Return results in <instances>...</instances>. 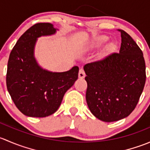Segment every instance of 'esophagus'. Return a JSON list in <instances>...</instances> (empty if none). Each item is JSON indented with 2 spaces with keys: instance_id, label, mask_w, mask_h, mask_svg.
Returning <instances> with one entry per match:
<instances>
[{
  "instance_id": "1",
  "label": "esophagus",
  "mask_w": 150,
  "mask_h": 150,
  "mask_svg": "<svg viewBox=\"0 0 150 150\" xmlns=\"http://www.w3.org/2000/svg\"><path fill=\"white\" fill-rule=\"evenodd\" d=\"M85 76H86V73H85L84 70L83 69H81L79 71V73H78V77H79V78L83 79V78H85Z\"/></svg>"
}]
</instances>
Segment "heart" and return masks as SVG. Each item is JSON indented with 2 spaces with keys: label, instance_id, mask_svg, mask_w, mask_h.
<instances>
[{
  "label": "heart",
  "instance_id": "1",
  "mask_svg": "<svg viewBox=\"0 0 150 150\" xmlns=\"http://www.w3.org/2000/svg\"><path fill=\"white\" fill-rule=\"evenodd\" d=\"M108 39L109 38L106 35L100 36V37L98 38V39H96V40L93 43V44H92V46H99V45L107 42V40H108ZM115 46L114 43H110V44L108 45V47H107V48H108V49L110 50H113L115 48Z\"/></svg>",
  "mask_w": 150,
  "mask_h": 150
}]
</instances>
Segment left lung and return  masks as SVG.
Returning <instances> with one entry per match:
<instances>
[{
	"mask_svg": "<svg viewBox=\"0 0 150 150\" xmlns=\"http://www.w3.org/2000/svg\"><path fill=\"white\" fill-rule=\"evenodd\" d=\"M119 53L85 64L86 98L92 114L104 122L128 117L135 109L146 81L143 53L124 30Z\"/></svg>",
	"mask_w": 150,
	"mask_h": 150,
	"instance_id": "1",
	"label": "left lung"
}]
</instances>
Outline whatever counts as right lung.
Instances as JSON below:
<instances>
[{"instance_id": "add662e5", "label": "right lung", "mask_w": 150, "mask_h": 150, "mask_svg": "<svg viewBox=\"0 0 150 150\" xmlns=\"http://www.w3.org/2000/svg\"><path fill=\"white\" fill-rule=\"evenodd\" d=\"M57 30L51 23L35 24L19 38L10 54L7 89L16 107L28 117L54 114L78 78V66L66 72H51L39 65L35 57L38 38L54 35Z\"/></svg>"}]
</instances>
